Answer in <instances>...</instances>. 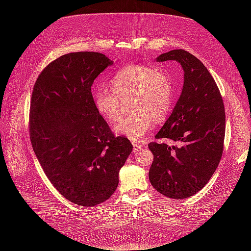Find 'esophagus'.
<instances>
[{"label": "esophagus", "instance_id": "obj_1", "mask_svg": "<svg viewBox=\"0 0 251 251\" xmlns=\"http://www.w3.org/2000/svg\"><path fill=\"white\" fill-rule=\"evenodd\" d=\"M133 148H134V151H139L142 148V146H141V144L137 143V142H134L133 143Z\"/></svg>", "mask_w": 251, "mask_h": 251}]
</instances>
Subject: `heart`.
I'll return each mask as SVG.
<instances>
[{
	"label": "heart",
	"instance_id": "1",
	"mask_svg": "<svg viewBox=\"0 0 251 251\" xmlns=\"http://www.w3.org/2000/svg\"><path fill=\"white\" fill-rule=\"evenodd\" d=\"M111 85L112 89L100 87L93 93L95 109L105 120L117 121L123 102L133 98L134 114L115 125L117 135L140 140L155 126L156 119L163 120L170 113L174 88L171 78L161 70L147 65H128L114 75Z\"/></svg>",
	"mask_w": 251,
	"mask_h": 251
}]
</instances>
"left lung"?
<instances>
[{
	"mask_svg": "<svg viewBox=\"0 0 251 251\" xmlns=\"http://www.w3.org/2000/svg\"><path fill=\"white\" fill-rule=\"evenodd\" d=\"M157 62L176 60L184 71L182 93L155 138L149 178L156 191L172 199H185L202 189L217 170L223 153L225 110L215 79L200 59L183 49L172 50Z\"/></svg>",
	"mask_w": 251,
	"mask_h": 251,
	"instance_id": "obj_1",
	"label": "left lung"
}]
</instances>
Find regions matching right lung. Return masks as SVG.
Masks as SVG:
<instances>
[{
	"instance_id": "1",
	"label": "right lung",
	"mask_w": 251,
	"mask_h": 251,
	"mask_svg": "<svg viewBox=\"0 0 251 251\" xmlns=\"http://www.w3.org/2000/svg\"><path fill=\"white\" fill-rule=\"evenodd\" d=\"M113 60L98 52H73L51 62L37 77L29 132L36 158L57 192L81 206L108 200L133 150L114 136L95 109L94 79Z\"/></svg>"
}]
</instances>
